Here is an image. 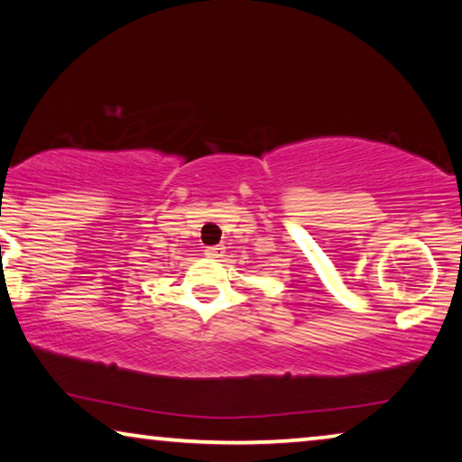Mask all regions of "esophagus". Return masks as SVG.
I'll return each mask as SVG.
<instances>
[{
  "instance_id": "1",
  "label": "esophagus",
  "mask_w": 462,
  "mask_h": 462,
  "mask_svg": "<svg viewBox=\"0 0 462 462\" xmlns=\"http://www.w3.org/2000/svg\"><path fill=\"white\" fill-rule=\"evenodd\" d=\"M204 252H207L208 258H221V255L225 254V247L223 245H210Z\"/></svg>"
}]
</instances>
